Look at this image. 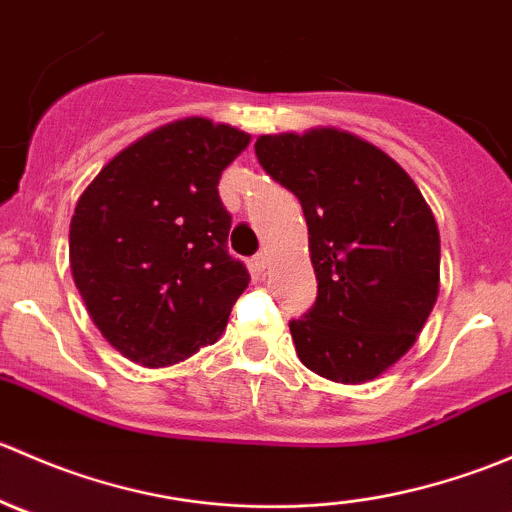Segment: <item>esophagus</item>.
Returning <instances> with one entry per match:
<instances>
[{"label": "esophagus", "mask_w": 512, "mask_h": 512, "mask_svg": "<svg viewBox=\"0 0 512 512\" xmlns=\"http://www.w3.org/2000/svg\"><path fill=\"white\" fill-rule=\"evenodd\" d=\"M267 265H270V257H267V252H260V255L252 257V270L255 272H265Z\"/></svg>", "instance_id": "esophagus-1"}]
</instances>
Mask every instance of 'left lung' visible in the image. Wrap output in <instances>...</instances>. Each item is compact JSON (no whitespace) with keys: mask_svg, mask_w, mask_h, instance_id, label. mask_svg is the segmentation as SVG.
<instances>
[{"mask_svg":"<svg viewBox=\"0 0 512 512\" xmlns=\"http://www.w3.org/2000/svg\"><path fill=\"white\" fill-rule=\"evenodd\" d=\"M255 153L307 220L317 302L289 322L299 361L329 381L376 379L414 347L436 304L431 208L394 158L347 131L260 136Z\"/></svg>","mask_w":512,"mask_h":512,"instance_id":"left-lung-1","label":"left lung"}]
</instances>
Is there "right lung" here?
<instances>
[{"label": "right lung", "mask_w": 512, "mask_h": 512, "mask_svg": "<svg viewBox=\"0 0 512 512\" xmlns=\"http://www.w3.org/2000/svg\"><path fill=\"white\" fill-rule=\"evenodd\" d=\"M245 131L190 116L113 156L81 193L69 230L76 289L116 352L158 369L220 339L250 275L225 242L220 175Z\"/></svg>", "instance_id": "add662e5"}]
</instances>
